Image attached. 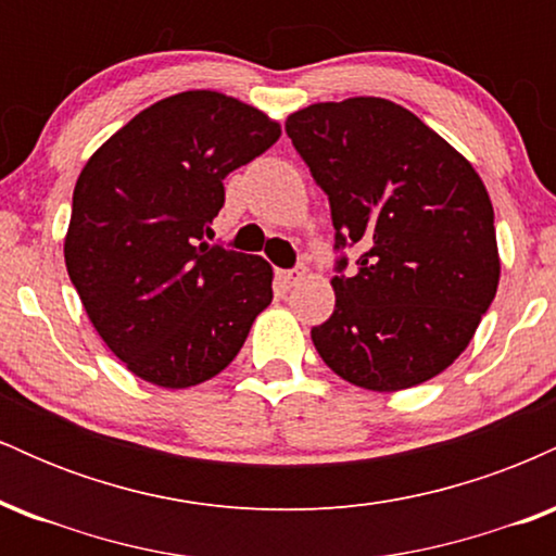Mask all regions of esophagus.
Listing matches in <instances>:
<instances>
[{
  "label": "esophagus",
  "instance_id": "34e87169",
  "mask_svg": "<svg viewBox=\"0 0 556 556\" xmlns=\"http://www.w3.org/2000/svg\"><path fill=\"white\" fill-rule=\"evenodd\" d=\"M277 277L285 287H295L300 279L305 277V269H303V266H295V269H279Z\"/></svg>",
  "mask_w": 556,
  "mask_h": 556
}]
</instances>
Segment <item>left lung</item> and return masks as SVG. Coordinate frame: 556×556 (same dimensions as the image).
I'll list each match as a JSON object with an SVG mask.
<instances>
[{"label": "left lung", "mask_w": 556, "mask_h": 556, "mask_svg": "<svg viewBox=\"0 0 556 556\" xmlns=\"http://www.w3.org/2000/svg\"><path fill=\"white\" fill-rule=\"evenodd\" d=\"M285 130L334 225L337 303L311 329L318 355L374 392L433 379L473 340L500 285L481 177L416 114L374 96L305 106ZM353 244L362 256L348 270Z\"/></svg>", "instance_id": "8db88e82"}]
</instances>
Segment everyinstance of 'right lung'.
<instances>
[{
  "label": "right lung",
  "instance_id": "add662e5",
  "mask_svg": "<svg viewBox=\"0 0 556 556\" xmlns=\"http://www.w3.org/2000/svg\"><path fill=\"white\" fill-rule=\"evenodd\" d=\"M282 136L216 91L156 101L101 146L73 193L65 264L88 318L132 374L182 389L240 353L271 303V266L208 245L225 177Z\"/></svg>",
  "mask_w": 556,
  "mask_h": 556
}]
</instances>
